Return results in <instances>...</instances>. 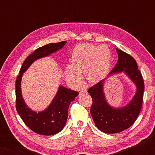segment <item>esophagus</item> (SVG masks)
Returning a JSON list of instances; mask_svg holds the SVG:
<instances>
[{
    "label": "esophagus",
    "mask_w": 155,
    "mask_h": 155,
    "mask_svg": "<svg viewBox=\"0 0 155 155\" xmlns=\"http://www.w3.org/2000/svg\"><path fill=\"white\" fill-rule=\"evenodd\" d=\"M87 92V90L86 89H82L81 90H80V93H86Z\"/></svg>",
    "instance_id": "34e87169"
}]
</instances>
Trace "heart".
Segmentation results:
<instances>
[{
    "mask_svg": "<svg viewBox=\"0 0 155 155\" xmlns=\"http://www.w3.org/2000/svg\"><path fill=\"white\" fill-rule=\"evenodd\" d=\"M111 57V51L105 45L79 44L73 49L71 65L65 70L68 80L74 84H79L81 75L84 73L86 80L90 83H96L107 73Z\"/></svg>",
    "mask_w": 155,
    "mask_h": 155,
    "instance_id": "heart-1",
    "label": "heart"
}]
</instances>
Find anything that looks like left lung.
Listing matches in <instances>:
<instances>
[{"label":"left lung","mask_w":155,"mask_h":155,"mask_svg":"<svg viewBox=\"0 0 155 155\" xmlns=\"http://www.w3.org/2000/svg\"><path fill=\"white\" fill-rule=\"evenodd\" d=\"M116 51L118 59L110 74L124 71L136 84V94L130 102L120 109L110 107L104 95L103 80L87 90L92 99L90 113L93 120L99 130L109 134L122 132L134 124L142 109L145 89L143 76L135 59L118 48H116Z\"/></svg>","instance_id":"1"}]
</instances>
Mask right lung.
<instances>
[{
  "instance_id": "1",
  "label": "right lung",
  "mask_w": 155,
  "mask_h": 155,
  "mask_svg": "<svg viewBox=\"0 0 155 155\" xmlns=\"http://www.w3.org/2000/svg\"><path fill=\"white\" fill-rule=\"evenodd\" d=\"M66 41L48 44L38 48L29 55L23 63L20 74L15 82L16 110L25 125L37 134L52 135L60 132L64 128L68 116V108L79 92L60 87L58 93L48 109L37 113L32 111L25 104L21 94V78L22 74L32 62L41 57L48 56L65 45Z\"/></svg>"
}]
</instances>
